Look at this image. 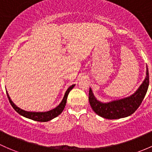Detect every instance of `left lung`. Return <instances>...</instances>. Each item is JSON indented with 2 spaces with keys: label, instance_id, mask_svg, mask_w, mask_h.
Returning a JSON list of instances; mask_svg holds the SVG:
<instances>
[{
  "label": "left lung",
  "instance_id": "left-lung-1",
  "mask_svg": "<svg viewBox=\"0 0 152 152\" xmlns=\"http://www.w3.org/2000/svg\"><path fill=\"white\" fill-rule=\"evenodd\" d=\"M148 83L149 77L146 66L144 80L134 94L128 97L109 102H102L96 99L92 89L90 88L88 99L91 108L98 115L109 120H116L128 117L134 113L135 110L141 105L142 101L143 100L147 92Z\"/></svg>",
  "mask_w": 152,
  "mask_h": 152
}]
</instances>
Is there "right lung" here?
Here are the masks:
<instances>
[{
    "label": "right lung",
    "mask_w": 152,
    "mask_h": 152,
    "mask_svg": "<svg viewBox=\"0 0 152 152\" xmlns=\"http://www.w3.org/2000/svg\"><path fill=\"white\" fill-rule=\"evenodd\" d=\"M75 84L72 85V86H71L70 87L68 88V89L66 90V92H65L64 96L63 99L61 102V103L57 106L56 108L51 109V110L50 111H48V112H28V111H25L24 110V109H22L21 108H19V107H18L17 106L11 101L10 96H9L7 91H6V93H7L8 98H9V102H10L11 106H12L13 108L14 109V110H15L17 113H19V115L23 116V117H26V118L35 120V121L48 122L51 120L52 119L56 117L57 116L59 115L60 114L63 112L65 106H66L68 94H69L70 91L75 87Z\"/></svg>",
    "instance_id": "right-lung-1"
}]
</instances>
